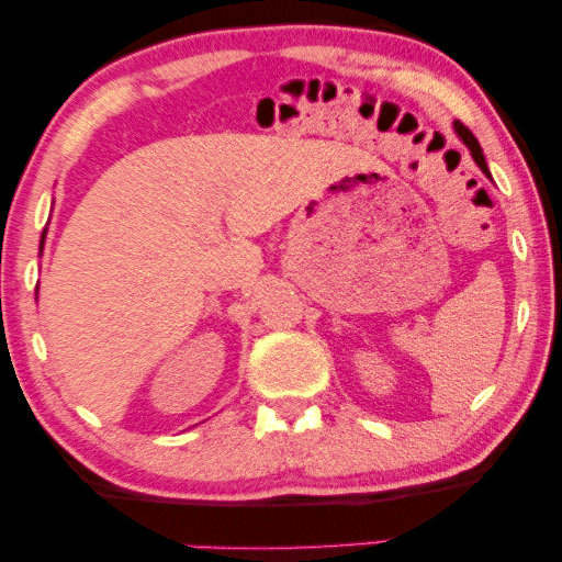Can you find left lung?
Segmentation results:
<instances>
[{
  "instance_id": "obj_1",
  "label": "left lung",
  "mask_w": 562,
  "mask_h": 562,
  "mask_svg": "<svg viewBox=\"0 0 562 562\" xmlns=\"http://www.w3.org/2000/svg\"><path fill=\"white\" fill-rule=\"evenodd\" d=\"M453 126H456V134H458V136H461V139H463V144L468 146V149H471V156H473V159H475V164H477V167H481V169H483V173H485V177H491V171H488V164H485V156H483V149H481V144H477V139H475V136H473V132H471V128H468V126H463L461 122H456Z\"/></svg>"
}]
</instances>
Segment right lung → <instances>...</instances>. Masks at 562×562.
Wrapping results in <instances>:
<instances>
[{"label":"right lung","instance_id":"1","mask_svg":"<svg viewBox=\"0 0 562 562\" xmlns=\"http://www.w3.org/2000/svg\"><path fill=\"white\" fill-rule=\"evenodd\" d=\"M42 244H44V236H42Z\"/></svg>","mask_w":562,"mask_h":562}]
</instances>
